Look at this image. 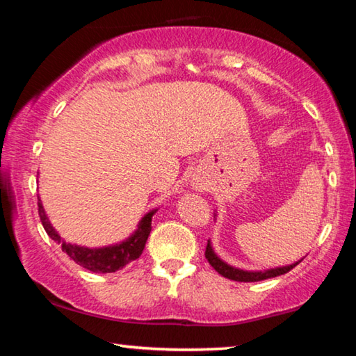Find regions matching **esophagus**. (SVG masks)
I'll list each match as a JSON object with an SVG mask.
<instances>
[{
  "mask_svg": "<svg viewBox=\"0 0 356 356\" xmlns=\"http://www.w3.org/2000/svg\"><path fill=\"white\" fill-rule=\"evenodd\" d=\"M196 188H197V186H196Z\"/></svg>",
  "mask_w": 356,
  "mask_h": 356,
  "instance_id": "34e87169",
  "label": "esophagus"
}]
</instances>
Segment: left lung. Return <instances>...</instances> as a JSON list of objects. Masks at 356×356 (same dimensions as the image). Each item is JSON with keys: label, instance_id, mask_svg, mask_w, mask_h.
Masks as SVG:
<instances>
[{"label": "left lung", "instance_id": "left-lung-1", "mask_svg": "<svg viewBox=\"0 0 356 356\" xmlns=\"http://www.w3.org/2000/svg\"><path fill=\"white\" fill-rule=\"evenodd\" d=\"M206 259L209 261V264L212 265V267L221 276H225V278H227V280L240 281V282H256V281H264V280H268V278H275V276H280V275H284L287 272H291V270L295 267V265H298L301 261H303V259H300L298 262H293L291 265H284V267L267 268V270H256V272H254V270H242V268L232 267V265L226 264L225 261H221V259L216 256V252L213 251L210 240L207 242Z\"/></svg>", "mask_w": 356, "mask_h": 356}]
</instances>
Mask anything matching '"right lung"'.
Segmentation results:
<instances>
[{
	"mask_svg": "<svg viewBox=\"0 0 356 356\" xmlns=\"http://www.w3.org/2000/svg\"><path fill=\"white\" fill-rule=\"evenodd\" d=\"M38 206H39V216H40L42 226H44L45 232L50 236V238L61 245V248L65 254H67L70 259H74L78 265H81V267H84L86 270H91L94 273L118 272V270L124 268L129 262L140 257L144 246H146L150 229H152V216L156 210H159V209H154L144 215L141 221L138 222L136 231L131 234L129 238L122 240V242L108 245V246H100V248H88V246L65 242V240L59 236L56 229L51 226V222L48 220L40 200L38 202Z\"/></svg>",
	"mask_w": 356,
	"mask_h": 356,
	"instance_id": "add662e5",
	"label": "right lung"
}]
</instances>
